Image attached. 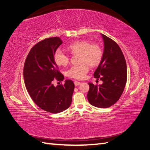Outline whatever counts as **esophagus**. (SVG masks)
<instances>
[{
  "instance_id": "esophagus-1",
  "label": "esophagus",
  "mask_w": 150,
  "mask_h": 150,
  "mask_svg": "<svg viewBox=\"0 0 150 150\" xmlns=\"http://www.w3.org/2000/svg\"><path fill=\"white\" fill-rule=\"evenodd\" d=\"M74 83V85H75L76 86H79V85L81 84L80 82H79V81H75Z\"/></svg>"
}]
</instances>
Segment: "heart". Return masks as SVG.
<instances>
[{"label":"heart","mask_w":150,"mask_h":150,"mask_svg":"<svg viewBox=\"0 0 150 150\" xmlns=\"http://www.w3.org/2000/svg\"><path fill=\"white\" fill-rule=\"evenodd\" d=\"M72 54H79L80 65L71 66L66 72L69 78L81 79L84 78L89 71V66L92 67L100 64L103 52L101 47L98 43H91L87 40H77L67 47ZM54 59L56 64L61 67L66 66L69 62V57L61 49H57L54 53Z\"/></svg>","instance_id":"heart-1"}]
</instances>
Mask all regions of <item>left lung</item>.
<instances>
[{"instance_id":"obj_1","label":"left lung","mask_w":150,"mask_h":150,"mask_svg":"<svg viewBox=\"0 0 150 150\" xmlns=\"http://www.w3.org/2000/svg\"><path fill=\"white\" fill-rule=\"evenodd\" d=\"M104 49L102 61L94 73L101 85L88 83V99L91 105L101 108L111 106L119 100L127 81V66L121 48L115 41L102 34Z\"/></svg>"}]
</instances>
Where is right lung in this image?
Instances as JSON below:
<instances>
[{
  "mask_svg": "<svg viewBox=\"0 0 150 150\" xmlns=\"http://www.w3.org/2000/svg\"><path fill=\"white\" fill-rule=\"evenodd\" d=\"M62 43L59 37L44 39L30 49L24 66V79L30 98L42 110L51 113L66 110L72 102L74 84L66 79L64 84L54 86V79L64 77L54 59V53Z\"/></svg>",
  "mask_w": 150,
  "mask_h": 150,
  "instance_id": "1",
  "label": "right lung"
}]
</instances>
